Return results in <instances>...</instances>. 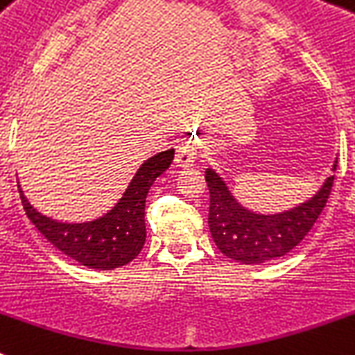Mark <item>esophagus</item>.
Here are the masks:
<instances>
[{
	"label": "esophagus",
	"instance_id": "34e87169",
	"mask_svg": "<svg viewBox=\"0 0 355 355\" xmlns=\"http://www.w3.org/2000/svg\"><path fill=\"white\" fill-rule=\"evenodd\" d=\"M196 153H198V144L193 139L182 141L177 146V153H175V164L180 168H189L196 160Z\"/></svg>",
	"mask_w": 355,
	"mask_h": 355
}]
</instances>
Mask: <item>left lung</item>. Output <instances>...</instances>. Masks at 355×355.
Masks as SVG:
<instances>
[{
	"label": "left lung",
	"instance_id": "obj_1",
	"mask_svg": "<svg viewBox=\"0 0 355 355\" xmlns=\"http://www.w3.org/2000/svg\"><path fill=\"white\" fill-rule=\"evenodd\" d=\"M334 160L332 171H336ZM209 187V231L222 254L242 263H265L291 252L309 234L329 200L334 175L312 198L293 209L261 214L243 207L213 168L205 169Z\"/></svg>",
	"mask_w": 355,
	"mask_h": 355
}]
</instances>
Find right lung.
<instances>
[{
	"label": "right lung",
	"mask_w": 355,
	"mask_h": 355,
	"mask_svg": "<svg viewBox=\"0 0 355 355\" xmlns=\"http://www.w3.org/2000/svg\"><path fill=\"white\" fill-rule=\"evenodd\" d=\"M175 150L153 155L142 164L113 209L92 222L64 223L34 209L19 189L26 216L53 247L88 269L113 270L130 263L146 242V196L153 182L171 166Z\"/></svg>",
	"instance_id": "right-lung-1"
}]
</instances>
